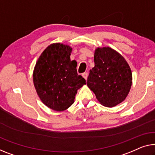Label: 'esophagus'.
Returning <instances> with one entry per match:
<instances>
[{"label": "esophagus", "mask_w": 155, "mask_h": 155, "mask_svg": "<svg viewBox=\"0 0 155 155\" xmlns=\"http://www.w3.org/2000/svg\"><path fill=\"white\" fill-rule=\"evenodd\" d=\"M82 76H83V77H84L85 79L86 80L87 78V77H88V74H87V72H84V74H82Z\"/></svg>", "instance_id": "34e87169"}]
</instances>
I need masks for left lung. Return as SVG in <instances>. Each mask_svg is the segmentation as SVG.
<instances>
[{
	"label": "left lung",
	"mask_w": 155,
	"mask_h": 155,
	"mask_svg": "<svg viewBox=\"0 0 155 155\" xmlns=\"http://www.w3.org/2000/svg\"><path fill=\"white\" fill-rule=\"evenodd\" d=\"M94 67L90 70L87 85L101 105L114 107L127 97L132 73L122 55L109 47L94 50Z\"/></svg>",
	"instance_id": "obj_1"
}]
</instances>
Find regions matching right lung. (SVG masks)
<instances>
[{
	"mask_svg": "<svg viewBox=\"0 0 155 155\" xmlns=\"http://www.w3.org/2000/svg\"><path fill=\"white\" fill-rule=\"evenodd\" d=\"M72 48L53 43L43 51L35 65L33 79L37 94L44 104L63 111L74 102L77 91L85 80L77 74L76 61H71Z\"/></svg>",
	"mask_w": 155,
	"mask_h": 155,
	"instance_id": "right-lung-1",
	"label": "right lung"
}]
</instances>
